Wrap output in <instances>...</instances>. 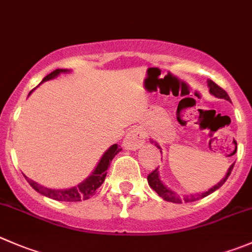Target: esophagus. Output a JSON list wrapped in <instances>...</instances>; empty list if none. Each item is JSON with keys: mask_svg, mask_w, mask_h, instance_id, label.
<instances>
[{"mask_svg": "<svg viewBox=\"0 0 252 252\" xmlns=\"http://www.w3.org/2000/svg\"><path fill=\"white\" fill-rule=\"evenodd\" d=\"M144 141H145L144 131L139 128H133L126 133L123 140V146L128 150H135V149L140 148Z\"/></svg>", "mask_w": 252, "mask_h": 252, "instance_id": "esophagus-1", "label": "esophagus"}]
</instances>
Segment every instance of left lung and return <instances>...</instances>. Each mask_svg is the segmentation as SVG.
<instances>
[{
  "mask_svg": "<svg viewBox=\"0 0 252 252\" xmlns=\"http://www.w3.org/2000/svg\"><path fill=\"white\" fill-rule=\"evenodd\" d=\"M208 86H209V92H211L212 94H214V96L218 97V98H224V99H226V101H230L228 94H226V92L224 91L221 87H219L218 85L216 84V82H213L212 80H209ZM151 143H153V141H151ZM155 145L158 146V149H160V146H158V144H155ZM235 151H236V149H235ZM233 167H234V163L230 166V167H229V170H228V172H226L225 177H224L223 180H221L220 182L218 183V185H216L214 187H212L211 189H208V191L204 192V193H201V194H199V193L198 194H189V196L180 197L177 193H175L173 191H171L170 188H167L165 185H163L162 182H161L160 177H158V168H156V170H154L153 172L149 173V175H148V182H149V186L153 188L154 191H155L156 193H158V196L161 197V198L165 199V201L172 202V203H182V202H186V203H188V202H194V201H198V199H201V198H204V197H207L208 194L213 193L214 191H217L218 188H220L221 186L224 185V182L228 180L229 176H230L231 171H233Z\"/></svg>",
  "mask_w": 252,
  "mask_h": 252,
  "instance_id": "obj_1",
  "label": "left lung"
}]
</instances>
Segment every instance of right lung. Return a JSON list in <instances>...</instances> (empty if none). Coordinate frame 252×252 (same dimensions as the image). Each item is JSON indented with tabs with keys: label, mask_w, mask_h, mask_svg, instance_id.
I'll return each mask as SVG.
<instances>
[{
	"label": "right lung",
	"mask_w": 252,
	"mask_h": 252,
	"mask_svg": "<svg viewBox=\"0 0 252 252\" xmlns=\"http://www.w3.org/2000/svg\"><path fill=\"white\" fill-rule=\"evenodd\" d=\"M61 72H67V70L65 69H56L54 70L51 74H49L48 76H45L43 79V81H48V80L54 79V77L58 76ZM122 150V148H119L118 144H114L112 145L106 153L103 154V156L99 160L98 165L94 168V171L92 172L91 176L86 178L82 183H80L76 187L69 188V189H50V188H46L40 186L39 183H36L35 181L28 178V183L32 187L35 189L36 192H39L43 196L49 197L51 199H55V201H61V202H80L85 201V199H89L96 193V189L104 182V178L107 176V170H108V166L111 165V161L113 160L114 156Z\"/></svg>",
	"instance_id": "obj_1"
}]
</instances>
